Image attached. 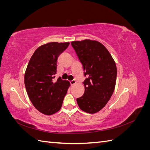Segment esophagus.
<instances>
[{
	"label": "esophagus",
	"instance_id": "1",
	"mask_svg": "<svg viewBox=\"0 0 150 150\" xmlns=\"http://www.w3.org/2000/svg\"><path fill=\"white\" fill-rule=\"evenodd\" d=\"M70 83H71V85H74V84H75L76 83V79H72V81H70Z\"/></svg>",
	"mask_w": 150,
	"mask_h": 150
}]
</instances>
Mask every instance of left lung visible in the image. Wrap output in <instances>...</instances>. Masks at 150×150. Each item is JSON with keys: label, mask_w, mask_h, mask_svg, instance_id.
<instances>
[{"label": "left lung", "mask_w": 150, "mask_h": 150, "mask_svg": "<svg viewBox=\"0 0 150 150\" xmlns=\"http://www.w3.org/2000/svg\"><path fill=\"white\" fill-rule=\"evenodd\" d=\"M71 46L83 66L86 78L83 96L76 101L81 110L96 113L106 106L114 92L117 76L115 61L103 45L96 40L73 41Z\"/></svg>", "instance_id": "left-lung-1"}]
</instances>
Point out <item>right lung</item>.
I'll return each instance as SVG.
<instances>
[{"label": "right lung", "mask_w": 150, "mask_h": 150, "mask_svg": "<svg viewBox=\"0 0 150 150\" xmlns=\"http://www.w3.org/2000/svg\"><path fill=\"white\" fill-rule=\"evenodd\" d=\"M69 42H49L40 46L32 56L24 76L27 93L34 107L51 115L60 110L70 85L59 78L54 80L57 60Z\"/></svg>", "instance_id": "add662e5"}]
</instances>
